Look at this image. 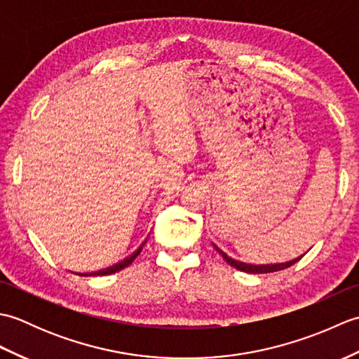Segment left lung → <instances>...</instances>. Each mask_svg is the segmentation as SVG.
<instances>
[{"label":"left lung","instance_id":"1","mask_svg":"<svg viewBox=\"0 0 359 359\" xmlns=\"http://www.w3.org/2000/svg\"><path fill=\"white\" fill-rule=\"evenodd\" d=\"M215 245V243H212ZM216 251H219V255H222V257L226 261L228 265L234 266L236 270L239 271H245V273H253V274H259V273H273V271H279V270H285L288 266H292L293 264H296L299 259L302 257H297L293 259V261L290 262H282V264H266V265H255V264H245V262H241V261H236V259L230 257L226 253H224L222 250H220L217 245H215Z\"/></svg>","mask_w":359,"mask_h":359}]
</instances>
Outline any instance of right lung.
Masks as SVG:
<instances>
[{
	"instance_id": "obj_1",
	"label": "right lung",
	"mask_w": 359,
	"mask_h": 359,
	"mask_svg": "<svg viewBox=\"0 0 359 359\" xmlns=\"http://www.w3.org/2000/svg\"><path fill=\"white\" fill-rule=\"evenodd\" d=\"M147 243V242H144ZM143 247V245H142ZM142 247L135 251L134 255H131L129 257H126L125 261H121V262H118V264H116V265H112V266H109V269H106V270H102V271H97V273H90V274H97V276H104V274H112V273H117V271H120V270H123L125 266H128L129 264H133V261L134 259L140 255V251H142ZM81 276H89V274H81Z\"/></svg>"
}]
</instances>
